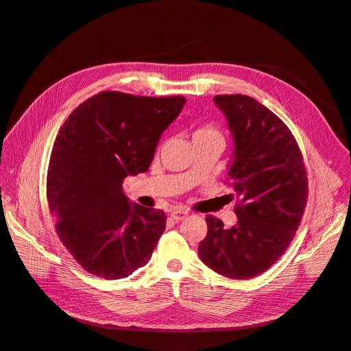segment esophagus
Returning <instances> with one entry per match:
<instances>
[{
    "mask_svg": "<svg viewBox=\"0 0 351 351\" xmlns=\"http://www.w3.org/2000/svg\"><path fill=\"white\" fill-rule=\"evenodd\" d=\"M187 217H189V212L183 210V209H174L171 212V218L174 221H182V219H186Z\"/></svg>",
    "mask_w": 351,
    "mask_h": 351,
    "instance_id": "obj_1",
    "label": "esophagus"
}]
</instances>
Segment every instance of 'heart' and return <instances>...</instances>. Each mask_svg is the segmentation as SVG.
<instances>
[{
  "label": "heart",
  "mask_w": 351,
  "mask_h": 351,
  "mask_svg": "<svg viewBox=\"0 0 351 351\" xmlns=\"http://www.w3.org/2000/svg\"><path fill=\"white\" fill-rule=\"evenodd\" d=\"M193 139H222V136L214 125L206 124V125H202L200 129L195 132Z\"/></svg>",
  "instance_id": "heart-1"
}]
</instances>
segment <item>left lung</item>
<instances>
[{
    "instance_id": "8db88e82",
    "label": "left lung",
    "mask_w": 351,
    "mask_h": 351,
    "mask_svg": "<svg viewBox=\"0 0 351 351\" xmlns=\"http://www.w3.org/2000/svg\"><path fill=\"white\" fill-rule=\"evenodd\" d=\"M234 143L228 180L239 199L237 224L208 215L199 244L206 267L232 280L263 274L282 256L307 202L303 156L293 133L265 105L246 95H217Z\"/></svg>"
}]
</instances>
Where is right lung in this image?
I'll return each instance as SVG.
<instances>
[{"instance_id":"right-lung-1","label":"right lung","mask_w":351,"mask_h":351,"mask_svg":"<svg viewBox=\"0 0 351 351\" xmlns=\"http://www.w3.org/2000/svg\"><path fill=\"white\" fill-rule=\"evenodd\" d=\"M184 104V97L105 90L62 124L51 152L47 199L60 240L83 269L119 280L149 262L167 215L130 204L123 182L147 171L159 137Z\"/></svg>"}]
</instances>
